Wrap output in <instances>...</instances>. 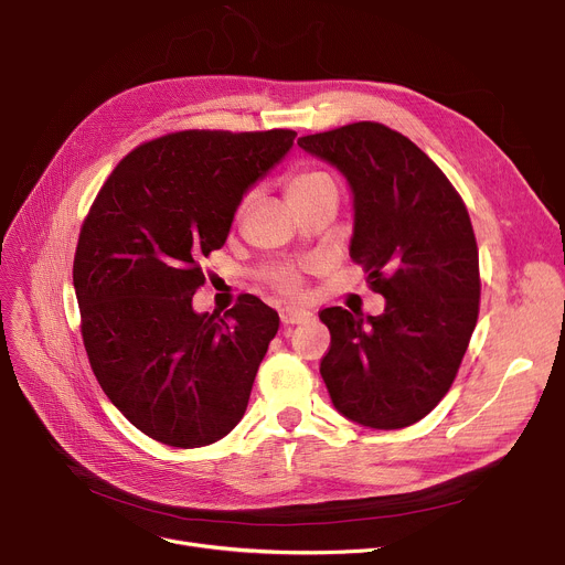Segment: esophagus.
Segmentation results:
<instances>
[{
	"instance_id": "1",
	"label": "esophagus",
	"mask_w": 565,
	"mask_h": 565,
	"mask_svg": "<svg viewBox=\"0 0 565 565\" xmlns=\"http://www.w3.org/2000/svg\"><path fill=\"white\" fill-rule=\"evenodd\" d=\"M279 318L284 324H300V322H307L311 320V313L305 311V309H295V307H286L279 311Z\"/></svg>"
}]
</instances>
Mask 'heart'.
I'll return each instance as SVG.
<instances>
[{
  "mask_svg": "<svg viewBox=\"0 0 565 565\" xmlns=\"http://www.w3.org/2000/svg\"><path fill=\"white\" fill-rule=\"evenodd\" d=\"M318 188H334L332 175L320 171V169H298V171H292L286 181V190H288L290 199H298ZM263 279L270 284L279 295H286V298H290V295L300 290V275L295 273L292 267H286V265L265 267Z\"/></svg>",
  "mask_w": 565,
  "mask_h": 565,
  "instance_id": "heart-1",
  "label": "heart"
}]
</instances>
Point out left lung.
<instances>
[{
  "label": "left lung",
  "instance_id": "left-lung-1",
  "mask_svg": "<svg viewBox=\"0 0 565 565\" xmlns=\"http://www.w3.org/2000/svg\"><path fill=\"white\" fill-rule=\"evenodd\" d=\"M350 185V258L387 305L320 311L332 343L320 375L334 407L369 428L417 424L444 398L479 318V247L449 178L401 132L360 121L298 139Z\"/></svg>",
  "mask_w": 565,
  "mask_h": 565
}]
</instances>
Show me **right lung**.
I'll return each mask as SVG.
<instances>
[{
  "label": "right lung",
  "instance_id": "1",
  "mask_svg": "<svg viewBox=\"0 0 565 565\" xmlns=\"http://www.w3.org/2000/svg\"><path fill=\"white\" fill-rule=\"evenodd\" d=\"M292 130H183L137 146L100 188L73 263L88 362L143 435L196 449L243 419L279 316L241 295L196 313L201 258L226 243L247 190L292 148Z\"/></svg>",
  "mask_w": 565,
  "mask_h": 565
}]
</instances>
